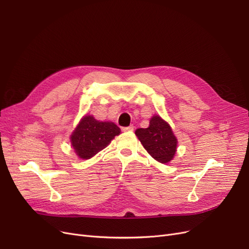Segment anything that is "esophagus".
I'll return each mask as SVG.
<instances>
[{
    "instance_id": "esophagus-1",
    "label": "esophagus",
    "mask_w": 249,
    "mask_h": 249,
    "mask_svg": "<svg viewBox=\"0 0 249 249\" xmlns=\"http://www.w3.org/2000/svg\"><path fill=\"white\" fill-rule=\"evenodd\" d=\"M133 129H134V127L132 125H130V126H128V127H124L123 128V131L124 132H130V131H133Z\"/></svg>"
}]
</instances>
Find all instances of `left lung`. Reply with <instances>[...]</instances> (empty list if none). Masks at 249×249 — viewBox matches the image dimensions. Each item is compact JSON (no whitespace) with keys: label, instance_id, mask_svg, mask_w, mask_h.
<instances>
[{"label":"left lung","instance_id":"obj_1","mask_svg":"<svg viewBox=\"0 0 249 249\" xmlns=\"http://www.w3.org/2000/svg\"><path fill=\"white\" fill-rule=\"evenodd\" d=\"M147 153L161 164H167L174 157L177 138L171 127L160 116L150 119L147 128H139L135 131Z\"/></svg>","mask_w":249,"mask_h":249}]
</instances>
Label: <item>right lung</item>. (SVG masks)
Listing matches in <instances>:
<instances>
[{
  "label": "right lung",
  "instance_id": "add662e5",
  "mask_svg": "<svg viewBox=\"0 0 249 249\" xmlns=\"http://www.w3.org/2000/svg\"><path fill=\"white\" fill-rule=\"evenodd\" d=\"M118 134L120 128L113 122H102L92 116H85L72 133L71 143L79 158L88 160L104 149Z\"/></svg>",
  "mask_w": 249,
  "mask_h": 249
}]
</instances>
